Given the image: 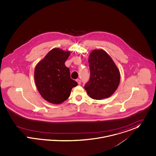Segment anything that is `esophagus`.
<instances>
[{
	"mask_svg": "<svg viewBox=\"0 0 156 156\" xmlns=\"http://www.w3.org/2000/svg\"><path fill=\"white\" fill-rule=\"evenodd\" d=\"M76 81V82L78 83V84H81V80H80L77 79Z\"/></svg>",
	"mask_w": 156,
	"mask_h": 156,
	"instance_id": "esophagus-1",
	"label": "esophagus"
}]
</instances>
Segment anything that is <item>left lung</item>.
Instances as JSON below:
<instances>
[{
  "instance_id": "obj_1",
  "label": "left lung",
  "mask_w": 156,
  "mask_h": 156,
  "mask_svg": "<svg viewBox=\"0 0 156 156\" xmlns=\"http://www.w3.org/2000/svg\"><path fill=\"white\" fill-rule=\"evenodd\" d=\"M88 63L90 78L84 86L88 95L95 100L112 96L120 81V73L109 55L102 49L90 54Z\"/></svg>"
}]
</instances>
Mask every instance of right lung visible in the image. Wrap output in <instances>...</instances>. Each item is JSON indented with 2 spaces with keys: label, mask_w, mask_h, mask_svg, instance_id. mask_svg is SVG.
<instances>
[{
  "label": "right lung",
  "mask_w": 156,
  "mask_h": 156,
  "mask_svg": "<svg viewBox=\"0 0 156 156\" xmlns=\"http://www.w3.org/2000/svg\"><path fill=\"white\" fill-rule=\"evenodd\" d=\"M70 51L54 48L35 66L34 78L41 96L52 104H60L70 96L73 87L78 83L70 78L69 69L65 62Z\"/></svg>",
  "instance_id": "add662e5"
}]
</instances>
